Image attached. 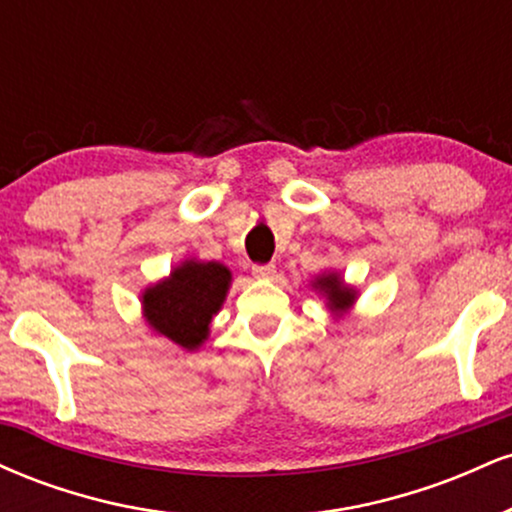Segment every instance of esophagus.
<instances>
[{
  "mask_svg": "<svg viewBox=\"0 0 512 512\" xmlns=\"http://www.w3.org/2000/svg\"><path fill=\"white\" fill-rule=\"evenodd\" d=\"M252 274H255L257 279H272L276 274V267L274 264H255V267H252Z\"/></svg>",
  "mask_w": 512,
  "mask_h": 512,
  "instance_id": "esophagus-1",
  "label": "esophagus"
}]
</instances>
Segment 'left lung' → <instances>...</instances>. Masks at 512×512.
Here are the masks:
<instances>
[{
	"label": "left lung",
	"instance_id": "1",
	"mask_svg": "<svg viewBox=\"0 0 512 512\" xmlns=\"http://www.w3.org/2000/svg\"><path fill=\"white\" fill-rule=\"evenodd\" d=\"M313 289H317L327 298V308H330L334 315L346 313L356 301V291L351 289V286H346L344 281L339 279V274L334 272L317 276L313 281Z\"/></svg>",
	"mask_w": 512,
	"mask_h": 512
}]
</instances>
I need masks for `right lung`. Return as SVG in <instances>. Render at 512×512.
<instances>
[{"label":"right lung","instance_id":"obj_1","mask_svg":"<svg viewBox=\"0 0 512 512\" xmlns=\"http://www.w3.org/2000/svg\"><path fill=\"white\" fill-rule=\"evenodd\" d=\"M231 286V269L221 262L185 260L142 293L149 327L187 351L209 337L211 317L221 310Z\"/></svg>","mask_w":512,"mask_h":512}]
</instances>
